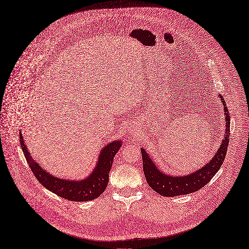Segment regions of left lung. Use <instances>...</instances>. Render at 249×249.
Masks as SVG:
<instances>
[{"mask_svg":"<svg viewBox=\"0 0 249 249\" xmlns=\"http://www.w3.org/2000/svg\"><path fill=\"white\" fill-rule=\"evenodd\" d=\"M218 97L220 98L224 111V137L213 159L202 167L191 171L190 174H186L185 176L177 177L166 175L161 169H159L158 164L148 152L143 147L141 148L144 177L148 185L159 195L162 196H178L193 194L207 184L221 167L227 152L229 136H231V116H229L228 108L222 95L218 93Z\"/></svg>","mask_w":249,"mask_h":249,"instance_id":"1","label":"left lung"}]
</instances>
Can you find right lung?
I'll list each match as a JSON object with an SVG mask.
<instances>
[{
	"instance_id": "add662e5",
	"label": "right lung",
	"mask_w": 249,
	"mask_h": 249,
	"mask_svg": "<svg viewBox=\"0 0 249 249\" xmlns=\"http://www.w3.org/2000/svg\"><path fill=\"white\" fill-rule=\"evenodd\" d=\"M20 143L25 158L36 178L42 185L52 193L71 201H89L99 197L107 188L108 183V174L110 171L113 158L122 147V140L108 142L102 149L97 164L91 173L80 180L60 178L47 171L31 156V152L25 143L20 130Z\"/></svg>"
}]
</instances>
